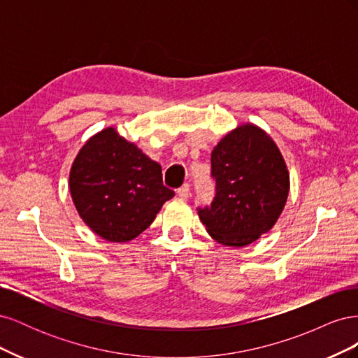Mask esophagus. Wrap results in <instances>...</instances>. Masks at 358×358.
I'll return each instance as SVG.
<instances>
[{
  "label": "esophagus",
  "instance_id": "1",
  "mask_svg": "<svg viewBox=\"0 0 358 358\" xmlns=\"http://www.w3.org/2000/svg\"><path fill=\"white\" fill-rule=\"evenodd\" d=\"M189 183H183V185L178 189V196L180 199H188L189 197Z\"/></svg>",
  "mask_w": 358,
  "mask_h": 358
}]
</instances>
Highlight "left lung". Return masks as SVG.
Instances as JSON below:
<instances>
[{"label":"left lung","instance_id":"1","mask_svg":"<svg viewBox=\"0 0 358 358\" xmlns=\"http://www.w3.org/2000/svg\"><path fill=\"white\" fill-rule=\"evenodd\" d=\"M215 197L197 208L216 242L246 246L267 233L282 212L289 189L285 161L263 129L237 127L215 146L210 157Z\"/></svg>","mask_w":358,"mask_h":358}]
</instances>
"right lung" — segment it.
I'll return each mask as SVG.
<instances>
[{
    "label": "right lung",
    "instance_id": "1",
    "mask_svg": "<svg viewBox=\"0 0 358 358\" xmlns=\"http://www.w3.org/2000/svg\"><path fill=\"white\" fill-rule=\"evenodd\" d=\"M70 192L85 224L109 242H128L143 233L175 196L162 183L158 162L115 128L83 145L70 171Z\"/></svg>",
    "mask_w": 358,
    "mask_h": 358
}]
</instances>
